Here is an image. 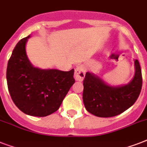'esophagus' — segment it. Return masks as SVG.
<instances>
[{"instance_id": "obj_1", "label": "esophagus", "mask_w": 147, "mask_h": 147, "mask_svg": "<svg viewBox=\"0 0 147 147\" xmlns=\"http://www.w3.org/2000/svg\"><path fill=\"white\" fill-rule=\"evenodd\" d=\"M86 69L84 65H78L75 70V77L77 81H82L85 76Z\"/></svg>"}]
</instances>
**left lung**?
<instances>
[{
  "mask_svg": "<svg viewBox=\"0 0 147 147\" xmlns=\"http://www.w3.org/2000/svg\"><path fill=\"white\" fill-rule=\"evenodd\" d=\"M135 75L127 85L112 87L98 76L86 72L83 81V102L88 111L100 117L123 113L132 106L141 92L143 78L138 60L134 61Z\"/></svg>",
  "mask_w": 147,
  "mask_h": 147,
  "instance_id": "left-lung-1",
  "label": "left lung"
}]
</instances>
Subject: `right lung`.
<instances>
[{
    "label": "right lung",
    "mask_w": 147,
    "mask_h": 147,
    "mask_svg": "<svg viewBox=\"0 0 147 147\" xmlns=\"http://www.w3.org/2000/svg\"><path fill=\"white\" fill-rule=\"evenodd\" d=\"M30 36L20 40L13 50L7 68V82L10 97L24 114L46 117L55 112L75 83L74 69L35 68L29 61L26 43Z\"/></svg>",
    "instance_id": "obj_1"
}]
</instances>
